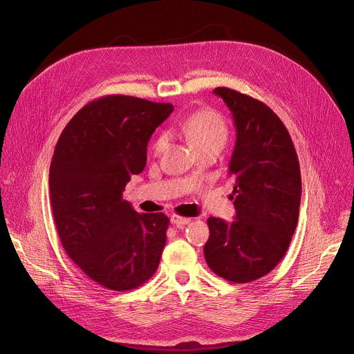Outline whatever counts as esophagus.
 I'll use <instances>...</instances> for the list:
<instances>
[{
	"label": "esophagus",
	"mask_w": 354,
	"mask_h": 354,
	"mask_svg": "<svg viewBox=\"0 0 354 354\" xmlns=\"http://www.w3.org/2000/svg\"><path fill=\"white\" fill-rule=\"evenodd\" d=\"M190 221H192L190 218L180 217V216H178V214H174V216L171 217V223H172V224H175V225H178V227H180V225H186V224H189Z\"/></svg>",
	"instance_id": "34e87169"
}]
</instances>
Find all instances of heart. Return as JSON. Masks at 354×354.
I'll list each match as a JSON object with an SVG mask.
<instances>
[{
	"mask_svg": "<svg viewBox=\"0 0 354 354\" xmlns=\"http://www.w3.org/2000/svg\"><path fill=\"white\" fill-rule=\"evenodd\" d=\"M179 130L200 149H221L228 134L225 119L213 109H203L186 116ZM168 144V134L161 133L153 142V153L160 156Z\"/></svg>",
	"mask_w": 354,
	"mask_h": 354,
	"instance_id": "heart-1",
	"label": "heart"
}]
</instances>
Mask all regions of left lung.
<instances>
[{
	"instance_id": "8db88e82",
	"label": "left lung",
	"mask_w": 354,
	"mask_h": 354,
	"mask_svg": "<svg viewBox=\"0 0 354 354\" xmlns=\"http://www.w3.org/2000/svg\"><path fill=\"white\" fill-rule=\"evenodd\" d=\"M228 106L236 141L228 167L235 220H207L209 268L234 283L258 280L283 259L298 221L301 172L291 137L263 102L238 91H213Z\"/></svg>"
}]
</instances>
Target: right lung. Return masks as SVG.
Here are the masks:
<instances>
[{
  "label": "right lung",
  "mask_w": 354,
  "mask_h": 354,
  "mask_svg": "<svg viewBox=\"0 0 354 354\" xmlns=\"http://www.w3.org/2000/svg\"><path fill=\"white\" fill-rule=\"evenodd\" d=\"M172 111L171 104L108 95L85 105L56 144L48 187L62 245L105 288H137L158 269L169 218L137 213L122 194L142 172L149 137Z\"/></svg>",
  "instance_id": "1"
}]
</instances>
